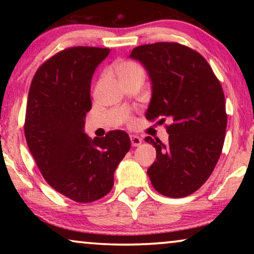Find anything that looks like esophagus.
Returning a JSON list of instances; mask_svg holds the SVG:
<instances>
[{"instance_id":"esophagus-1","label":"esophagus","mask_w":254,"mask_h":254,"mask_svg":"<svg viewBox=\"0 0 254 254\" xmlns=\"http://www.w3.org/2000/svg\"><path fill=\"white\" fill-rule=\"evenodd\" d=\"M130 142L133 147H138L142 143V138L137 135H130Z\"/></svg>"}]
</instances>
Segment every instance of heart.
<instances>
[{"label": "heart", "instance_id": "1", "mask_svg": "<svg viewBox=\"0 0 254 254\" xmlns=\"http://www.w3.org/2000/svg\"><path fill=\"white\" fill-rule=\"evenodd\" d=\"M114 69H116L117 75L119 76L120 79L128 77V76L133 75V74H135V72L142 71L140 65L135 64V62L127 61V60L118 61L117 64H114Z\"/></svg>", "mask_w": 254, "mask_h": 254}]
</instances>
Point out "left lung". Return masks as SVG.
Segmentation results:
<instances>
[{"instance_id": "left-lung-1", "label": "left lung", "mask_w": 254, "mask_h": 254, "mask_svg": "<svg viewBox=\"0 0 254 254\" xmlns=\"http://www.w3.org/2000/svg\"><path fill=\"white\" fill-rule=\"evenodd\" d=\"M129 58L143 65L151 83L145 118L171 123L166 143L144 138L156 148L149 178L163 195H190L209 178L223 148L228 119L222 86L208 62L183 45H142Z\"/></svg>"}]
</instances>
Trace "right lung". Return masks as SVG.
<instances>
[{
    "instance_id": "right-lung-1",
    "label": "right lung",
    "mask_w": 254,
    "mask_h": 254,
    "mask_svg": "<svg viewBox=\"0 0 254 254\" xmlns=\"http://www.w3.org/2000/svg\"><path fill=\"white\" fill-rule=\"evenodd\" d=\"M110 48L71 47L40 65L31 83L25 117L27 145L45 180L62 195L92 202L112 190L114 171L130 148L124 130L85 134L91 79Z\"/></svg>"
}]
</instances>
